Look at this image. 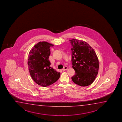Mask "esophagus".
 Instances as JSON below:
<instances>
[{
  "label": "esophagus",
  "instance_id": "1",
  "mask_svg": "<svg viewBox=\"0 0 122 122\" xmlns=\"http://www.w3.org/2000/svg\"><path fill=\"white\" fill-rule=\"evenodd\" d=\"M68 69V67H67V66H65V67H64L63 68H62V71H66V70H67Z\"/></svg>",
  "mask_w": 122,
  "mask_h": 122
}]
</instances>
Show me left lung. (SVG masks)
I'll use <instances>...</instances> for the list:
<instances>
[{
    "instance_id": "1",
    "label": "left lung",
    "mask_w": 122,
    "mask_h": 122,
    "mask_svg": "<svg viewBox=\"0 0 122 122\" xmlns=\"http://www.w3.org/2000/svg\"><path fill=\"white\" fill-rule=\"evenodd\" d=\"M72 46V67L75 75L71 79L80 86H87L96 79L99 69V61L94 49L81 40H70Z\"/></svg>"
}]
</instances>
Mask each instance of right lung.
<instances>
[{"mask_svg": "<svg viewBox=\"0 0 122 122\" xmlns=\"http://www.w3.org/2000/svg\"><path fill=\"white\" fill-rule=\"evenodd\" d=\"M53 46L47 42H39L30 50L28 56L31 76L36 84L44 87L55 82L60 77V73L50 67V47Z\"/></svg>", "mask_w": 122, "mask_h": 122, "instance_id": "right-lung-1", "label": "right lung"}]
</instances>
